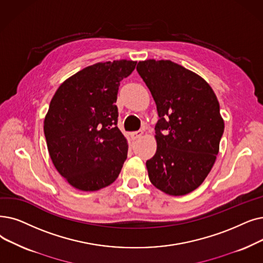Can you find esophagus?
I'll return each mask as SVG.
<instances>
[{"label": "esophagus", "mask_w": 263, "mask_h": 263, "mask_svg": "<svg viewBox=\"0 0 263 263\" xmlns=\"http://www.w3.org/2000/svg\"><path fill=\"white\" fill-rule=\"evenodd\" d=\"M142 134H143V131H142V130H139V131H135V132H131V133H130L132 140H138V139H140L141 136H142Z\"/></svg>", "instance_id": "obj_1"}]
</instances>
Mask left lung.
Segmentation results:
<instances>
[{
  "label": "left lung",
  "instance_id": "left-lung-1",
  "mask_svg": "<svg viewBox=\"0 0 263 263\" xmlns=\"http://www.w3.org/2000/svg\"><path fill=\"white\" fill-rule=\"evenodd\" d=\"M136 70L159 116L157 152L146 161L149 180L166 195H187L206 178L218 155L224 130L219 102L201 76L170 60L140 61Z\"/></svg>",
  "mask_w": 263,
  "mask_h": 263
}]
</instances>
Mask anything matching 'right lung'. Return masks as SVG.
Returning <instances> with one entry per match:
<instances>
[{"label": "right lung", "mask_w": 263, "mask_h": 263, "mask_svg": "<svg viewBox=\"0 0 263 263\" xmlns=\"http://www.w3.org/2000/svg\"><path fill=\"white\" fill-rule=\"evenodd\" d=\"M136 61L87 66L61 84L44 120L51 161L66 181L96 191L115 181L127 159L128 143L117 127L120 82Z\"/></svg>", "instance_id": "obj_1"}]
</instances>
